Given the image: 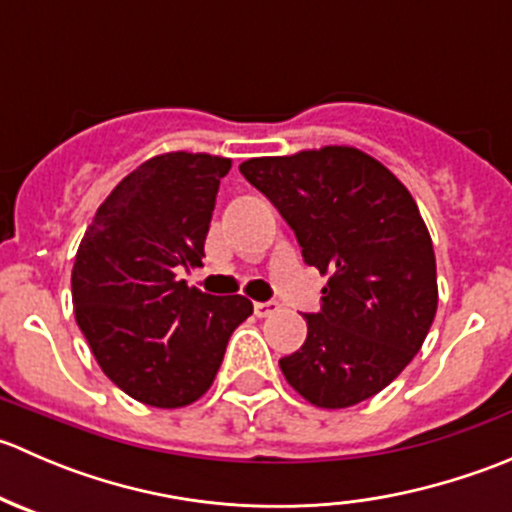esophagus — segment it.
I'll use <instances>...</instances> for the list:
<instances>
[{
    "mask_svg": "<svg viewBox=\"0 0 512 512\" xmlns=\"http://www.w3.org/2000/svg\"><path fill=\"white\" fill-rule=\"evenodd\" d=\"M277 302H255V314L257 317H270L272 312H277Z\"/></svg>",
    "mask_w": 512,
    "mask_h": 512,
    "instance_id": "esophagus-1",
    "label": "esophagus"
}]
</instances>
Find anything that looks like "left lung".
<instances>
[{"label": "left lung", "instance_id": "8db88e82", "mask_svg": "<svg viewBox=\"0 0 512 512\" xmlns=\"http://www.w3.org/2000/svg\"><path fill=\"white\" fill-rule=\"evenodd\" d=\"M294 230L307 265L329 275L307 339L280 359L319 409L371 399L421 349L438 307L436 255L416 200L359 148L324 146L240 165Z\"/></svg>", "mask_w": 512, "mask_h": 512}]
</instances>
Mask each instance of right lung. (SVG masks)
<instances>
[{
  "label": "right lung",
  "instance_id": "right-lung-1",
  "mask_svg": "<svg viewBox=\"0 0 512 512\" xmlns=\"http://www.w3.org/2000/svg\"><path fill=\"white\" fill-rule=\"evenodd\" d=\"M232 160L163 153L111 190L86 230L71 272L76 324L103 374L156 409H180L213 384L237 324L242 294L213 297L175 280L203 267L220 178Z\"/></svg>",
  "mask_w": 512,
  "mask_h": 512
}]
</instances>
